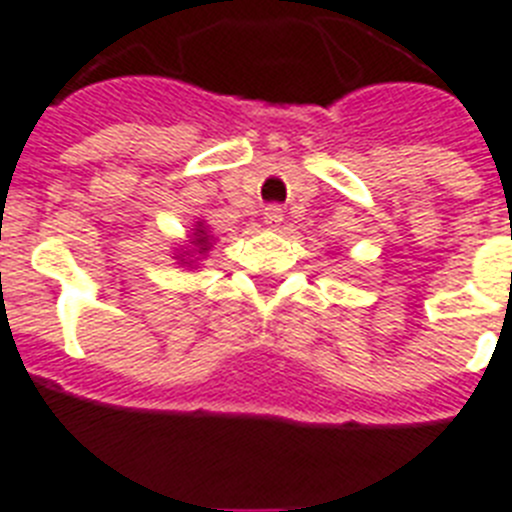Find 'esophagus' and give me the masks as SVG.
Listing matches in <instances>:
<instances>
[{
    "label": "esophagus",
    "instance_id": "34e87169",
    "mask_svg": "<svg viewBox=\"0 0 512 512\" xmlns=\"http://www.w3.org/2000/svg\"><path fill=\"white\" fill-rule=\"evenodd\" d=\"M263 223H265V226H268V228H278V226H281V223H284V210H281V207H278V205L265 207Z\"/></svg>",
    "mask_w": 512,
    "mask_h": 512
}]
</instances>
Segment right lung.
Masks as SVG:
<instances>
[{
  "label": "right lung",
  "instance_id": "1",
  "mask_svg": "<svg viewBox=\"0 0 512 512\" xmlns=\"http://www.w3.org/2000/svg\"><path fill=\"white\" fill-rule=\"evenodd\" d=\"M213 244L215 236L210 234V226H207L205 220H197L194 228L186 234V242L178 244V249H173V255H176L178 265H184V268H199V263L205 260L207 252L213 249Z\"/></svg>",
  "mask_w": 512,
  "mask_h": 512
}]
</instances>
